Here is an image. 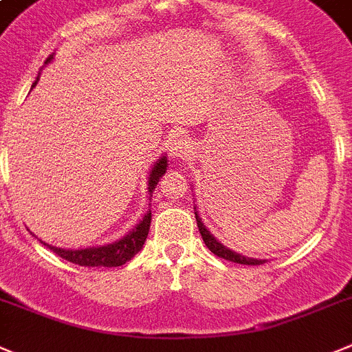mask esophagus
Segmentation results:
<instances>
[{"label":"esophagus","mask_w":352,"mask_h":352,"mask_svg":"<svg viewBox=\"0 0 352 352\" xmlns=\"http://www.w3.org/2000/svg\"><path fill=\"white\" fill-rule=\"evenodd\" d=\"M192 155V144L186 138H176L170 144V157L178 162H183V160L190 159Z\"/></svg>","instance_id":"obj_1"}]
</instances>
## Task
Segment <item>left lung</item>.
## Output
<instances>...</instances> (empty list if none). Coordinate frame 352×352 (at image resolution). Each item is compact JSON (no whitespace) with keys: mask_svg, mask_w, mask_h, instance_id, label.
I'll list each match as a JSON object with an SVG mask.
<instances>
[{"mask_svg":"<svg viewBox=\"0 0 352 352\" xmlns=\"http://www.w3.org/2000/svg\"><path fill=\"white\" fill-rule=\"evenodd\" d=\"M193 209H195V208H193ZM195 220H197L199 232H201L206 246H208L209 251H211V253H214L216 256L225 258V260H230V262H234V263H243V265H262V263H265V260H260V258L244 256V254L235 253L234 250H228L227 246H223V244H221L220 241L216 239L214 235L209 232V228L206 227L204 221H202V218L199 216L197 209H195Z\"/></svg>","mask_w":352,"mask_h":352,"instance_id":"1","label":"left lung"}]
</instances>
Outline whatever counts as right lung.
<instances>
[{"label":"right lung","mask_w":352,"mask_h":352,"mask_svg":"<svg viewBox=\"0 0 352 352\" xmlns=\"http://www.w3.org/2000/svg\"><path fill=\"white\" fill-rule=\"evenodd\" d=\"M54 59V54L45 60V66L48 63H52ZM40 75L34 80L33 87H36ZM167 167H169V160H167L166 155H162L157 162L153 164V167L150 169L148 174V195L151 197L155 186L160 182L164 174H166ZM150 223H151V209H148L144 212V216L140 220V223L136 227L129 230L127 234L122 237V239L115 241V243L104 244V246H89V248H78V250H64V248L52 246L41 241V244H45L47 248H50L56 254H59L60 258L67 260L71 263H76V265L82 267H120L124 263H127L131 258H134V254L140 253L143 250V244L148 237V232H150Z\"/></svg>","instance_id":"right-lung-1"}]
</instances>
